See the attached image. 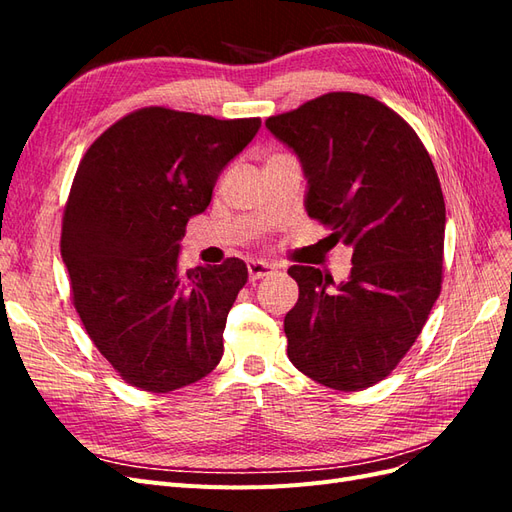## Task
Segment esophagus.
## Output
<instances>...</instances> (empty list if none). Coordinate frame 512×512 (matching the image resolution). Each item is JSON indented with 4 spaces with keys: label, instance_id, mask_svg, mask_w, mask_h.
Here are the masks:
<instances>
[{
    "label": "esophagus",
    "instance_id": "obj_1",
    "mask_svg": "<svg viewBox=\"0 0 512 512\" xmlns=\"http://www.w3.org/2000/svg\"><path fill=\"white\" fill-rule=\"evenodd\" d=\"M275 271V267L271 265V262H265V260H250L247 262V275H250V282H258L260 277H267Z\"/></svg>",
    "mask_w": 512,
    "mask_h": 512
}]
</instances>
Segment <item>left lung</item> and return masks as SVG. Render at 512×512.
Listing matches in <instances>:
<instances>
[{
    "mask_svg": "<svg viewBox=\"0 0 512 512\" xmlns=\"http://www.w3.org/2000/svg\"><path fill=\"white\" fill-rule=\"evenodd\" d=\"M265 126L301 162L309 218L352 247L346 282L288 269L299 284L284 318L288 359L329 389H367L404 359L440 297L438 173L408 123L363 94L333 91Z\"/></svg>",
    "mask_w": 512,
    "mask_h": 512,
    "instance_id": "left-lung-1",
    "label": "left lung"
}]
</instances>
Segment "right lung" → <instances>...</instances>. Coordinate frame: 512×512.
Masks as SVG:
<instances>
[{
  "mask_svg": "<svg viewBox=\"0 0 512 512\" xmlns=\"http://www.w3.org/2000/svg\"><path fill=\"white\" fill-rule=\"evenodd\" d=\"M260 119H215L162 106L113 123L87 149L61 224L76 312L91 342L136 389L198 382L224 354L239 258L181 271L185 226L203 213Z\"/></svg>",
  "mask_w": 512,
  "mask_h": 512,
  "instance_id": "1",
  "label": "right lung"
}]
</instances>
